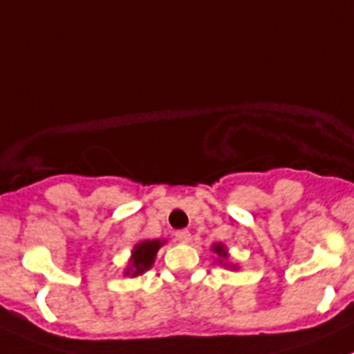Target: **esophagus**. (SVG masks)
Segmentation results:
<instances>
[{
    "label": "esophagus",
    "instance_id": "esophagus-1",
    "mask_svg": "<svg viewBox=\"0 0 354 354\" xmlns=\"http://www.w3.org/2000/svg\"><path fill=\"white\" fill-rule=\"evenodd\" d=\"M174 238H176L178 243H190L192 234H190V231H188V230H180V231H176V233H174Z\"/></svg>",
    "mask_w": 354,
    "mask_h": 354
}]
</instances>
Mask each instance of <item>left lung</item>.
<instances>
[{"instance_id": "left-lung-1", "label": "left lung", "mask_w": 354, "mask_h": 354, "mask_svg": "<svg viewBox=\"0 0 354 354\" xmlns=\"http://www.w3.org/2000/svg\"><path fill=\"white\" fill-rule=\"evenodd\" d=\"M212 252L216 253V262L219 263V266H223L224 269H230V270H238L240 267H238V263L234 262H230V250L226 248V245L224 243H214L212 246Z\"/></svg>"}]
</instances>
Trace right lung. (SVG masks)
Here are the masks:
<instances>
[{
    "label": "right lung",
    "instance_id": "1",
    "mask_svg": "<svg viewBox=\"0 0 354 354\" xmlns=\"http://www.w3.org/2000/svg\"><path fill=\"white\" fill-rule=\"evenodd\" d=\"M166 243V240H142L131 250V255L128 259V266L124 267L123 274L124 276L133 277L142 276L147 272L156 262V257L159 248Z\"/></svg>",
    "mask_w": 354,
    "mask_h": 354
}]
</instances>
